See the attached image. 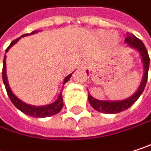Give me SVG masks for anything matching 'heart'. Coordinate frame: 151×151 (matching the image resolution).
<instances>
[{"mask_svg": "<svg viewBox=\"0 0 151 151\" xmlns=\"http://www.w3.org/2000/svg\"><path fill=\"white\" fill-rule=\"evenodd\" d=\"M95 37L100 42L107 41L110 45H115L118 42L117 35L106 30H97L95 32Z\"/></svg>", "mask_w": 151, "mask_h": 151, "instance_id": "b5f03b06", "label": "heart"}]
</instances>
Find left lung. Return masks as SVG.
Segmentation results:
<instances>
[{
    "label": "left lung",
    "mask_w": 151,
    "mask_h": 151,
    "mask_svg": "<svg viewBox=\"0 0 151 151\" xmlns=\"http://www.w3.org/2000/svg\"><path fill=\"white\" fill-rule=\"evenodd\" d=\"M125 43L128 44V46L136 49L140 52V55L142 57V62L143 64V68H144L142 82L136 93L129 98L125 99L123 101H99L93 98V96H91L90 94H88V101H89L90 105L99 112H101L104 114H117V113H120L122 111L128 109L138 100V98L142 93L145 88V86L148 80V72H149V65H150V57H149L147 49L143 45V43L139 38L135 37L133 34L127 33ZM86 73L88 74L87 71Z\"/></svg>",
    "instance_id": "left-lung-1"
}]
</instances>
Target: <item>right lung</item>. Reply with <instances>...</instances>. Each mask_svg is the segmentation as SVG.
Segmentation results:
<instances>
[{"label": "right lung", "mask_w": 151, "mask_h": 151, "mask_svg": "<svg viewBox=\"0 0 151 151\" xmlns=\"http://www.w3.org/2000/svg\"><path fill=\"white\" fill-rule=\"evenodd\" d=\"M38 30H35V31H32L31 33L29 34H24L22 35V37H20L19 38L14 40L9 46L6 49V52L9 51V48L12 47L15 44H16L18 42V40L22 37H26V36H29V35H32V34H36L37 33ZM72 77V73L69 74L68 76H66L65 78V80H64V84H65L69 79L70 78ZM2 79H3V83L5 85V88H6V91L8 93V95L11 101V102L15 105V106L19 109L20 111H22L23 114H27V115H29V116H32V117H37V118H44V117H49V116H52L56 114H58V112H60V110L62 109L63 106H64V102H63V97L61 95L62 93V91L58 98V100L56 101H54L53 103L51 104H49V105L46 106H36L29 105V104H26L25 102L22 101L19 98H17L15 94L13 93V92L11 91L9 86V82H8V78H7V73H6V55L4 56V59H3V67H2Z\"/></svg>", "instance_id": "right-lung-1"}]
</instances>
